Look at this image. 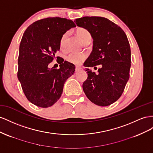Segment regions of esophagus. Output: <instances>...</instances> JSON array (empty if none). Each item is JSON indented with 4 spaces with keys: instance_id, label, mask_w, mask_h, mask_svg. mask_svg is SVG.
<instances>
[{
    "instance_id": "esophagus-1",
    "label": "esophagus",
    "mask_w": 153,
    "mask_h": 153,
    "mask_svg": "<svg viewBox=\"0 0 153 153\" xmlns=\"http://www.w3.org/2000/svg\"><path fill=\"white\" fill-rule=\"evenodd\" d=\"M81 70V67H76V72H78L79 71Z\"/></svg>"
}]
</instances>
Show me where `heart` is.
<instances>
[{
	"instance_id": "heart-1",
	"label": "heart",
	"mask_w": 153,
	"mask_h": 153,
	"mask_svg": "<svg viewBox=\"0 0 153 153\" xmlns=\"http://www.w3.org/2000/svg\"><path fill=\"white\" fill-rule=\"evenodd\" d=\"M68 33H65L60 38L59 41V45L61 49H65L66 47V43L68 38ZM77 35L79 36L82 42L85 43L87 40H90L91 39V34L90 33L85 29H80L77 30ZM86 58V55L83 53H79V52H71L67 56L66 59L68 62L72 63L78 65L80 64L82 61Z\"/></svg>"
}]
</instances>
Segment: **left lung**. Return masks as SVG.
Returning a JSON list of instances; mask_svg holds the SVG:
<instances>
[{
  "mask_svg": "<svg viewBox=\"0 0 153 153\" xmlns=\"http://www.w3.org/2000/svg\"><path fill=\"white\" fill-rule=\"evenodd\" d=\"M74 22L88 30L93 38V50L84 66L101 65L98 74L85 69L88 77L82 89L96 105H110L120 98L129 78L131 61L127 36L119 25L104 17L85 16Z\"/></svg>",
  "mask_w": 153,
  "mask_h": 153,
  "instance_id": "obj_1",
  "label": "left lung"
}]
</instances>
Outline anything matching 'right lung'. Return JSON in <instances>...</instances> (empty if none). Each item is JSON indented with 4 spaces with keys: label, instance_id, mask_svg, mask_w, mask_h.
Listing matches in <instances>:
<instances>
[{
    "label": "right lung",
    "instance_id": "add662e5",
    "mask_svg": "<svg viewBox=\"0 0 153 153\" xmlns=\"http://www.w3.org/2000/svg\"><path fill=\"white\" fill-rule=\"evenodd\" d=\"M76 26L71 20L49 17L34 22L25 30L19 47L17 76L25 97L34 105H53L62 95L65 81L74 74L75 65L63 58L59 60V69L48 65L59 51L61 37Z\"/></svg>",
    "mask_w": 153,
    "mask_h": 153
}]
</instances>
